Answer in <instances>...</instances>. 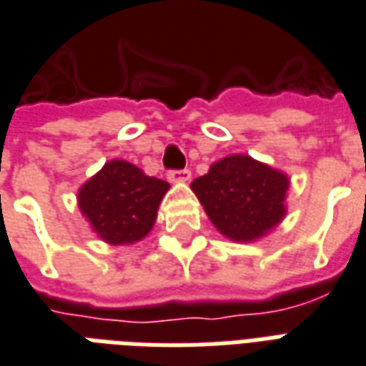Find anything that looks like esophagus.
Returning a JSON list of instances; mask_svg holds the SVG:
<instances>
[{"mask_svg":"<svg viewBox=\"0 0 366 366\" xmlns=\"http://www.w3.org/2000/svg\"><path fill=\"white\" fill-rule=\"evenodd\" d=\"M167 179L172 183H187L191 179V172L189 169H173V172L167 173Z\"/></svg>","mask_w":366,"mask_h":366,"instance_id":"esophagus-1","label":"esophagus"}]
</instances>
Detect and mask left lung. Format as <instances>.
Wrapping results in <instances>:
<instances>
[{
  "label": "left lung",
  "mask_w": 366,
  "mask_h": 366,
  "mask_svg": "<svg viewBox=\"0 0 366 366\" xmlns=\"http://www.w3.org/2000/svg\"><path fill=\"white\" fill-rule=\"evenodd\" d=\"M191 189L214 227L235 243L262 239L287 214L290 177L247 154L214 162Z\"/></svg>",
  "instance_id": "obj_1"
}]
</instances>
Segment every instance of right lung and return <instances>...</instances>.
<instances>
[{
    "label": "right lung",
    "mask_w": 366,
    "mask_h": 366,
    "mask_svg": "<svg viewBox=\"0 0 366 366\" xmlns=\"http://www.w3.org/2000/svg\"><path fill=\"white\" fill-rule=\"evenodd\" d=\"M169 183L127 160H109L79 189V210L108 245H134L152 232Z\"/></svg>",
    "instance_id": "obj_1"
}]
</instances>
